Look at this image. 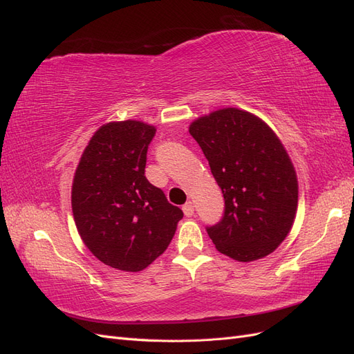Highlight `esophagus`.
<instances>
[{"instance_id":"esophagus-1","label":"esophagus","mask_w":354,"mask_h":354,"mask_svg":"<svg viewBox=\"0 0 354 354\" xmlns=\"http://www.w3.org/2000/svg\"><path fill=\"white\" fill-rule=\"evenodd\" d=\"M183 212H185V216L186 217H192L195 214V207H194V203H192L190 201L189 202H186L185 205H183Z\"/></svg>"}]
</instances>
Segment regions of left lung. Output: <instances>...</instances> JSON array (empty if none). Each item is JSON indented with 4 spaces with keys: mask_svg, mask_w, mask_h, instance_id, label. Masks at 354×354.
Returning a JSON list of instances; mask_svg holds the SVG:
<instances>
[{
    "mask_svg": "<svg viewBox=\"0 0 354 354\" xmlns=\"http://www.w3.org/2000/svg\"><path fill=\"white\" fill-rule=\"evenodd\" d=\"M189 133L223 192V217L207 227L216 248L243 263L273 252L298 203L295 169L279 138L260 118L234 108L198 118Z\"/></svg>",
    "mask_w": 354,
    "mask_h": 354,
    "instance_id": "left-lung-1",
    "label": "left lung"
}]
</instances>
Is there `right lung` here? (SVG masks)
<instances>
[{"label":"right lung","mask_w":354,"mask_h":354,"mask_svg":"<svg viewBox=\"0 0 354 354\" xmlns=\"http://www.w3.org/2000/svg\"><path fill=\"white\" fill-rule=\"evenodd\" d=\"M155 127L109 122L94 133L75 171L72 212L94 257L118 270L140 272L173 239L183 211L145 176Z\"/></svg>","instance_id":"1"}]
</instances>
